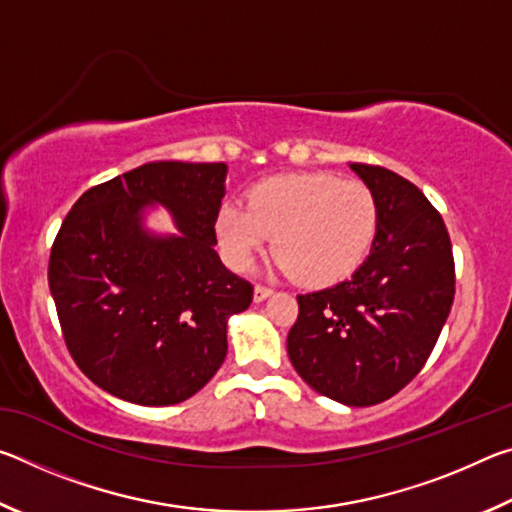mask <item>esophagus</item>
I'll list each match as a JSON object with an SVG mask.
<instances>
[{"label": "esophagus", "mask_w": 512, "mask_h": 512, "mask_svg": "<svg viewBox=\"0 0 512 512\" xmlns=\"http://www.w3.org/2000/svg\"><path fill=\"white\" fill-rule=\"evenodd\" d=\"M273 293V289L271 287H266V284H255V302H262V300H266L268 296H271Z\"/></svg>", "instance_id": "1"}]
</instances>
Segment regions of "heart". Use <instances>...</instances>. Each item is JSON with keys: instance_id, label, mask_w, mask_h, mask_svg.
I'll return each mask as SVG.
<instances>
[{"instance_id": "1", "label": "heart", "mask_w": 512, "mask_h": 512, "mask_svg": "<svg viewBox=\"0 0 512 512\" xmlns=\"http://www.w3.org/2000/svg\"><path fill=\"white\" fill-rule=\"evenodd\" d=\"M379 228V203L363 180L327 173H289L248 189L246 203L228 201L216 214L225 262L250 266L273 237L277 266L309 287H325L357 271Z\"/></svg>"}]
</instances>
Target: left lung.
<instances>
[{
	"label": "left lung",
	"instance_id": "left-lung-1",
	"mask_svg": "<svg viewBox=\"0 0 512 512\" xmlns=\"http://www.w3.org/2000/svg\"><path fill=\"white\" fill-rule=\"evenodd\" d=\"M350 167L377 196V237L350 280L300 293L287 350L320 395L372 406L424 368L452 309L456 273L447 225L429 198L391 169Z\"/></svg>",
	"mask_w": 512,
	"mask_h": 512
}]
</instances>
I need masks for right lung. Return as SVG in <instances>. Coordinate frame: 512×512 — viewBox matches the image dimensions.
Masks as SVG:
<instances>
[{
    "mask_svg": "<svg viewBox=\"0 0 512 512\" xmlns=\"http://www.w3.org/2000/svg\"><path fill=\"white\" fill-rule=\"evenodd\" d=\"M223 162H149L94 185L67 212L49 255L60 332L83 375L144 406L185 402L221 368L228 316L253 284L216 255ZM146 202L177 216L180 238L139 228Z\"/></svg>",
    "mask_w": 512,
    "mask_h": 512,
    "instance_id": "right-lung-1",
    "label": "right lung"
}]
</instances>
